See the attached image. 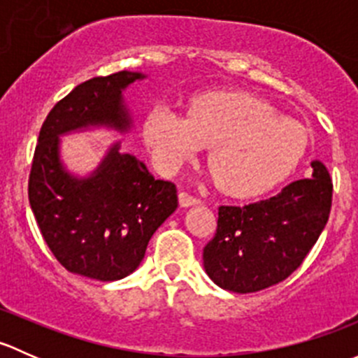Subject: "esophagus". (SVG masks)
Masks as SVG:
<instances>
[{
  "label": "esophagus",
  "mask_w": 358,
  "mask_h": 358,
  "mask_svg": "<svg viewBox=\"0 0 358 358\" xmlns=\"http://www.w3.org/2000/svg\"><path fill=\"white\" fill-rule=\"evenodd\" d=\"M178 199H180V206H182V208H189V206L199 204V202H201L199 197L192 196V194L185 192V190H182V192H180Z\"/></svg>",
  "instance_id": "obj_1"
}]
</instances>
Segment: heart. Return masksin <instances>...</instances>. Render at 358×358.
<instances>
[{"label":"heart","instance_id":"1","mask_svg":"<svg viewBox=\"0 0 358 358\" xmlns=\"http://www.w3.org/2000/svg\"><path fill=\"white\" fill-rule=\"evenodd\" d=\"M143 135L162 173H175L206 147L213 176L225 192L252 197L298 168L310 135L296 119L244 92H211L189 103V117L168 106L147 114Z\"/></svg>","mask_w":358,"mask_h":358}]
</instances>
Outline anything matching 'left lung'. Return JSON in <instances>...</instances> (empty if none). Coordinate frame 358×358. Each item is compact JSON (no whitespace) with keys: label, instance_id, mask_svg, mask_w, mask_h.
<instances>
[{"label":"left lung","instance_id":"left-lung-1","mask_svg":"<svg viewBox=\"0 0 358 358\" xmlns=\"http://www.w3.org/2000/svg\"><path fill=\"white\" fill-rule=\"evenodd\" d=\"M312 176L246 206H220L216 234L202 252L204 270L222 289L256 292L282 282L303 263L331 213L333 183L320 161Z\"/></svg>","mask_w":358,"mask_h":358}]
</instances>
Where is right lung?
Returning a JSON list of instances; mask_svg holds the SVG:
<instances>
[{"instance_id":"obj_1","label":"right lung","mask_w":358,"mask_h":358,"mask_svg":"<svg viewBox=\"0 0 358 358\" xmlns=\"http://www.w3.org/2000/svg\"><path fill=\"white\" fill-rule=\"evenodd\" d=\"M143 78L121 71L76 86L46 115L29 175V202L50 251L69 272L102 282L138 268L150 237L178 208L176 187L119 152V142L92 175L74 176L60 161V136L96 126L128 131L122 92Z\"/></svg>"}]
</instances>
